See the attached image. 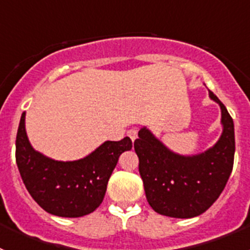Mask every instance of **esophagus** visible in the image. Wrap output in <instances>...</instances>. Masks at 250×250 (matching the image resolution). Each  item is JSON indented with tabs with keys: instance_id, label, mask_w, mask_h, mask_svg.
I'll return each mask as SVG.
<instances>
[{
	"instance_id": "esophagus-1",
	"label": "esophagus",
	"mask_w": 250,
	"mask_h": 250,
	"mask_svg": "<svg viewBox=\"0 0 250 250\" xmlns=\"http://www.w3.org/2000/svg\"><path fill=\"white\" fill-rule=\"evenodd\" d=\"M127 136H129V138L131 139V141H135L136 139H138V130H136V129H130L129 131H127Z\"/></svg>"
}]
</instances>
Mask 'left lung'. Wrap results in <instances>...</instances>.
<instances>
[{
  "label": "left lung",
  "instance_id": "obj_1",
  "mask_svg": "<svg viewBox=\"0 0 250 250\" xmlns=\"http://www.w3.org/2000/svg\"><path fill=\"white\" fill-rule=\"evenodd\" d=\"M209 98L220 106L223 132L207 151L176 154L146 127H141L134 143L147 203L161 215L182 219L200 215L219 198L230 176L235 152L233 119L211 91Z\"/></svg>",
  "mask_w": 250,
  "mask_h": 250
}]
</instances>
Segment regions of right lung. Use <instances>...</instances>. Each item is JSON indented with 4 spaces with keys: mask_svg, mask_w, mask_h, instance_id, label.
<instances>
[{
    "mask_svg": "<svg viewBox=\"0 0 250 250\" xmlns=\"http://www.w3.org/2000/svg\"><path fill=\"white\" fill-rule=\"evenodd\" d=\"M23 112L16 136V164L26 189L43 210L63 218L87 215L99 208L119 156L132 147L130 138L105 141L83 159L59 161L31 146Z\"/></svg>",
    "mask_w": 250,
    "mask_h": 250,
    "instance_id": "1",
    "label": "right lung"
}]
</instances>
